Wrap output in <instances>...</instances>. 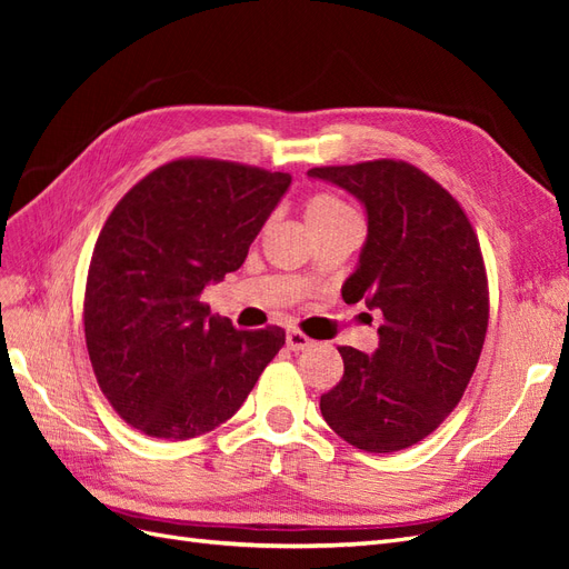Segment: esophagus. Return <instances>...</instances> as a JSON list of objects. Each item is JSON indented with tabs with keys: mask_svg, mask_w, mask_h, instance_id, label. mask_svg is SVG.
Segmentation results:
<instances>
[{
	"mask_svg": "<svg viewBox=\"0 0 569 569\" xmlns=\"http://www.w3.org/2000/svg\"><path fill=\"white\" fill-rule=\"evenodd\" d=\"M313 343V339H308L303 332L299 330H289L287 332V349L289 351H303Z\"/></svg>",
	"mask_w": 569,
	"mask_h": 569,
	"instance_id": "34e87169",
	"label": "esophagus"
}]
</instances>
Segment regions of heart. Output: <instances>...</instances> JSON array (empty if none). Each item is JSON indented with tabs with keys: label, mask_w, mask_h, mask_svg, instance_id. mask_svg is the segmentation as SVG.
I'll list each match as a JSON object with an SVG mask.
<instances>
[{
	"label": "heart",
	"mask_w": 569,
	"mask_h": 569,
	"mask_svg": "<svg viewBox=\"0 0 569 569\" xmlns=\"http://www.w3.org/2000/svg\"><path fill=\"white\" fill-rule=\"evenodd\" d=\"M303 216H306L308 228L325 226V222H335L341 218H353L347 206L330 194H316L311 201L306 203Z\"/></svg>",
	"instance_id": "b5f03b06"
}]
</instances>
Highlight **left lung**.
<instances>
[{
    "mask_svg": "<svg viewBox=\"0 0 569 569\" xmlns=\"http://www.w3.org/2000/svg\"><path fill=\"white\" fill-rule=\"evenodd\" d=\"M356 197L368 237L341 287L385 325L372 356L339 347L341 382L320 396L325 422L368 453L422 441L458 406L477 368L489 322L487 272L458 201L403 161L311 168Z\"/></svg>",
    "mask_w": 569,
    "mask_h": 569,
    "instance_id": "1",
    "label": "left lung"
}]
</instances>
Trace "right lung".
<instances>
[{
    "instance_id": "add662e5",
    "label": "right lung",
    "mask_w": 569,
    "mask_h": 569,
    "mask_svg": "<svg viewBox=\"0 0 569 569\" xmlns=\"http://www.w3.org/2000/svg\"><path fill=\"white\" fill-rule=\"evenodd\" d=\"M289 184V173L182 159L118 201L92 253L84 339L101 391L134 429L170 441L211 432L282 349L280 327L234 330L201 291L244 263Z\"/></svg>"
}]
</instances>
